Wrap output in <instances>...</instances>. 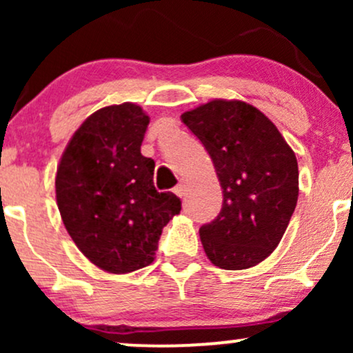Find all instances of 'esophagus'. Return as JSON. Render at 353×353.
<instances>
[{
	"label": "esophagus",
	"instance_id": "esophagus-1",
	"mask_svg": "<svg viewBox=\"0 0 353 353\" xmlns=\"http://www.w3.org/2000/svg\"><path fill=\"white\" fill-rule=\"evenodd\" d=\"M185 190H188V188H185L184 184H179V185H176L174 192H176L179 197H184L185 196Z\"/></svg>",
	"mask_w": 353,
	"mask_h": 353
}]
</instances>
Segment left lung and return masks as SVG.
<instances>
[{
	"label": "left lung",
	"instance_id": "1",
	"mask_svg": "<svg viewBox=\"0 0 353 353\" xmlns=\"http://www.w3.org/2000/svg\"><path fill=\"white\" fill-rule=\"evenodd\" d=\"M181 119L209 152L224 194L219 216L199 229L205 255L225 270L257 265L297 205V157L272 121L244 101H209Z\"/></svg>",
	"mask_w": 353,
	"mask_h": 353
}]
</instances>
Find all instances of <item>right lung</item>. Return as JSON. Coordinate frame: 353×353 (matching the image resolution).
I'll list each match as a JSON object with an SVG mask.
<instances>
[{
  "instance_id": "add662e5",
  "label": "right lung",
  "mask_w": 353,
  "mask_h": 353,
  "mask_svg": "<svg viewBox=\"0 0 353 353\" xmlns=\"http://www.w3.org/2000/svg\"><path fill=\"white\" fill-rule=\"evenodd\" d=\"M149 116L132 103L92 112L61 156L56 202L78 249L99 269L128 274L154 261L181 199L154 188V161L141 154Z\"/></svg>"
}]
</instances>
